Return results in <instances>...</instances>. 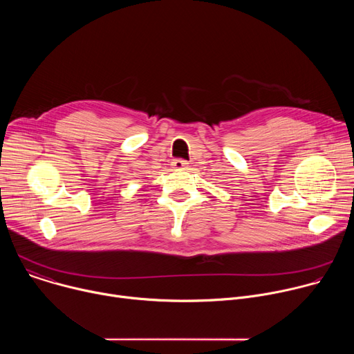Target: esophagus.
Segmentation results:
<instances>
[{"label":"esophagus","instance_id":"obj_1","mask_svg":"<svg viewBox=\"0 0 354 354\" xmlns=\"http://www.w3.org/2000/svg\"><path fill=\"white\" fill-rule=\"evenodd\" d=\"M186 167H187V162L182 158H176V160L172 161V168H175V169L180 171V169H185Z\"/></svg>","mask_w":354,"mask_h":354}]
</instances>
